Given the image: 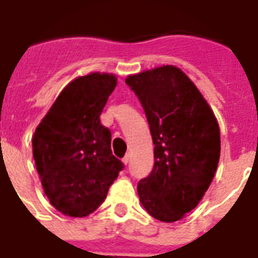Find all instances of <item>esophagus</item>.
<instances>
[{
    "label": "esophagus",
    "mask_w": 258,
    "mask_h": 258,
    "mask_svg": "<svg viewBox=\"0 0 258 258\" xmlns=\"http://www.w3.org/2000/svg\"><path fill=\"white\" fill-rule=\"evenodd\" d=\"M123 163H124V164H128V163H130V155H125V156L123 157Z\"/></svg>",
    "instance_id": "1"
}]
</instances>
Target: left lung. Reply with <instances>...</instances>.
Returning a JSON list of instances; mask_svg holds the SVG:
<instances>
[{"label":"left lung","mask_w":258,"mask_h":258,"mask_svg":"<svg viewBox=\"0 0 258 258\" xmlns=\"http://www.w3.org/2000/svg\"><path fill=\"white\" fill-rule=\"evenodd\" d=\"M155 144L152 173L138 182L145 210L174 222L194 210L214 178L221 141L214 113L188 76L162 66L128 76Z\"/></svg>","instance_id":"left-lung-1"}]
</instances>
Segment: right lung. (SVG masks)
Listing matches in <instances>:
<instances>
[{
  "instance_id": "1",
  "label": "right lung",
  "mask_w": 258,
  "mask_h": 258,
  "mask_svg": "<svg viewBox=\"0 0 258 258\" xmlns=\"http://www.w3.org/2000/svg\"><path fill=\"white\" fill-rule=\"evenodd\" d=\"M116 76L91 73L59 94L33 137V156L51 205L64 216L95 211L124 164L113 156L112 134L99 120Z\"/></svg>"
}]
</instances>
